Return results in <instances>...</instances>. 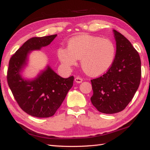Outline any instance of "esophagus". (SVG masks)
Returning <instances> with one entry per match:
<instances>
[{"label":"esophagus","instance_id":"1","mask_svg":"<svg viewBox=\"0 0 150 150\" xmlns=\"http://www.w3.org/2000/svg\"><path fill=\"white\" fill-rule=\"evenodd\" d=\"M75 81L77 83H82L83 79L81 77H77L75 79Z\"/></svg>","mask_w":150,"mask_h":150}]
</instances>
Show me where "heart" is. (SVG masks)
Segmentation results:
<instances>
[{
  "instance_id": "heart-1",
  "label": "heart",
  "mask_w": 150,
  "mask_h": 150,
  "mask_svg": "<svg viewBox=\"0 0 150 150\" xmlns=\"http://www.w3.org/2000/svg\"><path fill=\"white\" fill-rule=\"evenodd\" d=\"M57 57L66 68L77 64L81 59V67L86 74L96 77L105 73L113 65L116 47L108 38L91 35H80L71 38L67 48L60 47Z\"/></svg>"
}]
</instances>
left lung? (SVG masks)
Segmentation results:
<instances>
[{"instance_id": "obj_1", "label": "left lung", "mask_w": 150, "mask_h": 150, "mask_svg": "<svg viewBox=\"0 0 150 150\" xmlns=\"http://www.w3.org/2000/svg\"><path fill=\"white\" fill-rule=\"evenodd\" d=\"M112 31L116 44L115 62L103 76L91 80V103L105 114L123 110L133 98L141 79V60L138 52L122 34L115 30Z\"/></svg>"}]
</instances>
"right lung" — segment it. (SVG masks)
I'll use <instances>...</instances> for the list:
<instances>
[{
	"mask_svg": "<svg viewBox=\"0 0 150 150\" xmlns=\"http://www.w3.org/2000/svg\"><path fill=\"white\" fill-rule=\"evenodd\" d=\"M57 34L30 38L18 50L9 62L7 81L14 97L25 112L38 118H47L55 113L71 88L74 77L63 78L49 65L33 79L22 75L32 51L50 45Z\"/></svg>",
	"mask_w": 150,
	"mask_h": 150,
	"instance_id": "add662e5",
	"label": "right lung"
}]
</instances>
